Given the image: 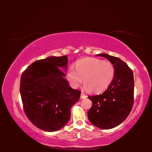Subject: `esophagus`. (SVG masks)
I'll return each instance as SVG.
<instances>
[{
	"instance_id": "esophagus-1",
	"label": "esophagus",
	"mask_w": 152,
	"mask_h": 152,
	"mask_svg": "<svg viewBox=\"0 0 152 152\" xmlns=\"http://www.w3.org/2000/svg\"><path fill=\"white\" fill-rule=\"evenodd\" d=\"M86 97H87L86 95H85L84 93H81V95H80L81 99H86Z\"/></svg>"
}]
</instances>
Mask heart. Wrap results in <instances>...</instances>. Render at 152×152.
Returning <instances> with one entry per match:
<instances>
[{"label":"heart","mask_w":152,"mask_h":152,"mask_svg":"<svg viewBox=\"0 0 152 152\" xmlns=\"http://www.w3.org/2000/svg\"><path fill=\"white\" fill-rule=\"evenodd\" d=\"M115 74V66L110 61L89 58L77 61L75 69L68 70L67 78L74 88H78L83 79L84 88L93 93H99L109 86Z\"/></svg>","instance_id":"heart-1"}]
</instances>
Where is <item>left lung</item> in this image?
<instances>
[{
  "instance_id": "1",
  "label": "left lung",
  "mask_w": 152,
  "mask_h": 152,
  "mask_svg": "<svg viewBox=\"0 0 152 152\" xmlns=\"http://www.w3.org/2000/svg\"><path fill=\"white\" fill-rule=\"evenodd\" d=\"M107 58L115 68L111 84L102 94L88 96L92 107L88 118L94 126L103 129L114 128L124 121L133 105L134 80L133 71L119 58L107 53L96 55Z\"/></svg>"
}]
</instances>
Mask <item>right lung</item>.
<instances>
[{
    "label": "right lung",
    "instance_id": "right-lung-1",
    "mask_svg": "<svg viewBox=\"0 0 152 152\" xmlns=\"http://www.w3.org/2000/svg\"><path fill=\"white\" fill-rule=\"evenodd\" d=\"M67 56L35 61L22 73L20 94L25 115L40 129L52 132L65 126L71 108L81 92L72 88L61 70H67Z\"/></svg>",
    "mask_w": 152,
    "mask_h": 152
}]
</instances>
